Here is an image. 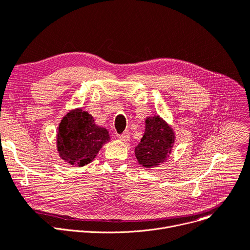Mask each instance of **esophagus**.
Here are the masks:
<instances>
[{
	"instance_id": "1",
	"label": "esophagus",
	"mask_w": 250,
	"mask_h": 250,
	"mask_svg": "<svg viewBox=\"0 0 250 250\" xmlns=\"http://www.w3.org/2000/svg\"><path fill=\"white\" fill-rule=\"evenodd\" d=\"M118 138H120L123 142H127L129 140V132H127L126 130V132H125L124 134L118 136Z\"/></svg>"
}]
</instances>
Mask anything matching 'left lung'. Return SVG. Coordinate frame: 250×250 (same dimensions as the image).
<instances>
[{
  "mask_svg": "<svg viewBox=\"0 0 250 250\" xmlns=\"http://www.w3.org/2000/svg\"><path fill=\"white\" fill-rule=\"evenodd\" d=\"M175 142V133L162 117L154 115L145 120V133L135 148L140 165L153 168L166 162Z\"/></svg>",
  "mask_w": 250,
  "mask_h": 250,
  "instance_id": "1",
  "label": "left lung"
}]
</instances>
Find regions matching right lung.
<instances>
[{"label": "right lung", "instance_id": "add662e5", "mask_svg": "<svg viewBox=\"0 0 250 250\" xmlns=\"http://www.w3.org/2000/svg\"><path fill=\"white\" fill-rule=\"evenodd\" d=\"M109 141L108 130L97 125L93 116L82 108L70 110L58 127L59 156L64 162L78 167L93 161L104 144Z\"/></svg>", "mask_w": 250, "mask_h": 250}]
</instances>
